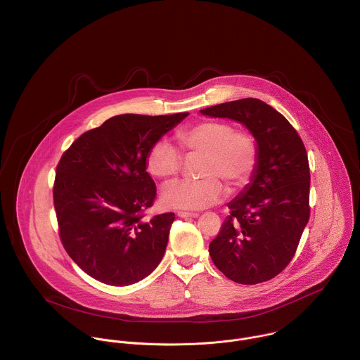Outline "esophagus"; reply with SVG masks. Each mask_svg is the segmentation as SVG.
I'll return each instance as SVG.
<instances>
[{"label":"esophagus","mask_w":360,"mask_h":360,"mask_svg":"<svg viewBox=\"0 0 360 360\" xmlns=\"http://www.w3.org/2000/svg\"><path fill=\"white\" fill-rule=\"evenodd\" d=\"M176 216H178V217H182V219H192V217H198V213H192V212H178Z\"/></svg>","instance_id":"1"}]
</instances>
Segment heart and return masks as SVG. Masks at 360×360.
Returning <instances> with one entry per match:
<instances>
[{
  "instance_id": "b5f03b06",
  "label": "heart",
  "mask_w": 360,
  "mask_h": 360,
  "mask_svg": "<svg viewBox=\"0 0 360 360\" xmlns=\"http://www.w3.org/2000/svg\"><path fill=\"white\" fill-rule=\"evenodd\" d=\"M178 150L165 140L155 141L146 155V169L157 179L176 176L184 158L200 157L196 181H176L168 184L161 195L162 205L169 209L200 210L219 203L226 187L230 191L244 188L254 176L259 151L252 133L234 130L224 120H203L175 134Z\"/></svg>"
}]
</instances>
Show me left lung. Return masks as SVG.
I'll return each instance as SVG.
<instances>
[{"label":"left lung","instance_id":"8db88e82","mask_svg":"<svg viewBox=\"0 0 360 360\" xmlns=\"http://www.w3.org/2000/svg\"><path fill=\"white\" fill-rule=\"evenodd\" d=\"M200 112L245 124L259 151L252 184L229 203L230 214L209 245L212 261L233 282L271 281L293 259L310 219V165L304 143L282 113L257 98Z\"/></svg>","mask_w":360,"mask_h":360}]
</instances>
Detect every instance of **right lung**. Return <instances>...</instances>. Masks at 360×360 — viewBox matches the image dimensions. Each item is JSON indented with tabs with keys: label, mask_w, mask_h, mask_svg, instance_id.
<instances>
[{
	"label": "right lung",
	"mask_w": 360,
	"mask_h": 360,
	"mask_svg": "<svg viewBox=\"0 0 360 360\" xmlns=\"http://www.w3.org/2000/svg\"><path fill=\"white\" fill-rule=\"evenodd\" d=\"M188 115H117L63 153L53 185L58 236L91 278L127 286L148 276L162 259L175 214L144 219L157 196L146 155Z\"/></svg>",
	"instance_id": "right-lung-1"
}]
</instances>
